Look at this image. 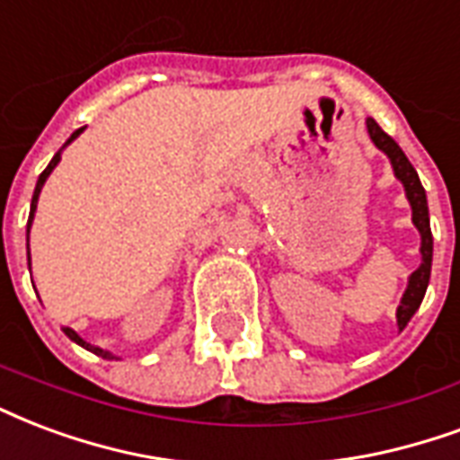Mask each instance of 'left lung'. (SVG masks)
Segmentation results:
<instances>
[{
	"label": "left lung",
	"instance_id": "1",
	"mask_svg": "<svg viewBox=\"0 0 460 460\" xmlns=\"http://www.w3.org/2000/svg\"><path fill=\"white\" fill-rule=\"evenodd\" d=\"M368 134L370 138H373V144H376L380 151L387 153V158H390V163H393L394 168V175L402 180L404 192H407V199H410L411 204V221H414V226H417L421 234V265L410 275V285H407V290H404L402 305L397 307V324H400V329H404L407 322L411 319V314L420 309L421 299H424V292H427V285H429L431 251H434L429 226V207H427V195H424L420 175H417V170L411 168V163L407 161V155L402 153V148L394 144L393 138H390L373 119H368Z\"/></svg>",
	"mask_w": 460,
	"mask_h": 460
}]
</instances>
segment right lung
Segmentation results:
<instances>
[{"label":"right lung","instance_id":"1","mask_svg":"<svg viewBox=\"0 0 460 460\" xmlns=\"http://www.w3.org/2000/svg\"><path fill=\"white\" fill-rule=\"evenodd\" d=\"M83 134V128H77V131H75L73 136H70V138H67V144H70V141H73V138H77V136ZM58 163H60V153H56V155H53V161L49 163V168L43 170V172H40L39 175V182H36V190H33V199H31V214H29V229H31V221H33V212H36V202H39V195H40V187H43V182H46V178H49L50 172H53V168H56ZM31 261V258H29ZM66 334L70 336V339H73L75 343H80V346H84V349H87V351H92V353H97V356H102V358H114V356H111V353H107V351H102V349H97V346H90V343L87 341H83V339H80V336L75 334L73 329H66Z\"/></svg>","mask_w":460,"mask_h":460}]
</instances>
